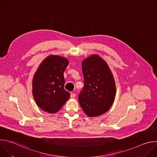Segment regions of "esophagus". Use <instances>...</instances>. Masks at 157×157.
I'll return each instance as SVG.
<instances>
[{
  "instance_id": "34e87169",
  "label": "esophagus",
  "mask_w": 157,
  "mask_h": 157,
  "mask_svg": "<svg viewBox=\"0 0 157 157\" xmlns=\"http://www.w3.org/2000/svg\"><path fill=\"white\" fill-rule=\"evenodd\" d=\"M76 94L75 93H71V95H70V97H71V98H75V97H76Z\"/></svg>"
}]
</instances>
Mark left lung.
<instances>
[{
  "instance_id": "8db88e82",
  "label": "left lung",
  "mask_w": 157,
  "mask_h": 157,
  "mask_svg": "<svg viewBox=\"0 0 157 157\" xmlns=\"http://www.w3.org/2000/svg\"><path fill=\"white\" fill-rule=\"evenodd\" d=\"M84 86L78 96L79 104L89 117L99 116L110 109L115 96L114 80L107 63L94 55L82 63Z\"/></svg>"
}]
</instances>
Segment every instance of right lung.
Listing matches in <instances>:
<instances>
[{
    "label": "right lung",
    "mask_w": 157,
    "mask_h": 157,
    "mask_svg": "<svg viewBox=\"0 0 157 157\" xmlns=\"http://www.w3.org/2000/svg\"><path fill=\"white\" fill-rule=\"evenodd\" d=\"M68 61L51 55L40 64L33 79V95L38 106L49 113L60 110L70 96L64 89V71Z\"/></svg>",
    "instance_id": "obj_1"
}]
</instances>
